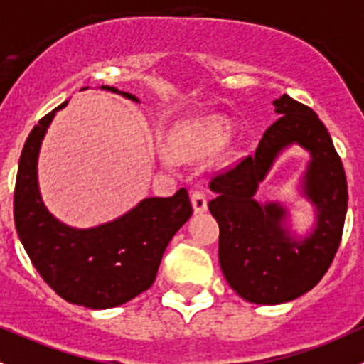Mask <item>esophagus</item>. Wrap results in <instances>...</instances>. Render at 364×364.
<instances>
[{
    "label": "esophagus",
    "instance_id": "34e87169",
    "mask_svg": "<svg viewBox=\"0 0 364 364\" xmlns=\"http://www.w3.org/2000/svg\"><path fill=\"white\" fill-rule=\"evenodd\" d=\"M192 206H194L196 214H201V212L206 210L208 203H206L205 192H201V190H194L192 192Z\"/></svg>",
    "mask_w": 364,
    "mask_h": 364
}]
</instances>
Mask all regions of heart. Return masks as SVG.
I'll return each mask as SVG.
<instances>
[{
	"label": "heart",
	"mask_w": 364,
	"mask_h": 364,
	"mask_svg": "<svg viewBox=\"0 0 364 364\" xmlns=\"http://www.w3.org/2000/svg\"><path fill=\"white\" fill-rule=\"evenodd\" d=\"M198 136L199 139L203 141V145L205 146H218L219 143H223V139H225V132H223V129L219 125H206V127H201V129L198 130Z\"/></svg>",
	"instance_id": "1"
}]
</instances>
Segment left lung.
<instances>
[{"label":"left lung","mask_w":364,"mask_h":364,"mask_svg":"<svg viewBox=\"0 0 364 364\" xmlns=\"http://www.w3.org/2000/svg\"><path fill=\"white\" fill-rule=\"evenodd\" d=\"M274 107L279 119L264 130L255 152L210 179L219 264L235 292L255 304L287 303L319 283L341 243L348 206L345 168L323 121L287 94ZM294 142L311 152L304 193L316 206V227L304 240L284 227V207L253 199L277 156Z\"/></svg>","instance_id":"obj_1"}]
</instances>
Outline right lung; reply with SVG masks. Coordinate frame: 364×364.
<instances>
[{
  "instance_id": "add662e5",
  "label": "right lung",
  "mask_w": 364,
  "mask_h": 364,
  "mask_svg": "<svg viewBox=\"0 0 364 364\" xmlns=\"http://www.w3.org/2000/svg\"><path fill=\"white\" fill-rule=\"evenodd\" d=\"M101 88L136 96L116 87ZM28 134L14 190V221L23 247L45 283L65 301L87 309L119 306L152 287L170 239L192 215L188 192L146 198L125 215L94 228H72L58 221L39 194L38 156L55 110Z\"/></svg>"
}]
</instances>
